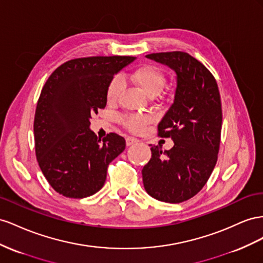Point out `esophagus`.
I'll return each instance as SVG.
<instances>
[{
  "label": "esophagus",
  "mask_w": 263,
  "mask_h": 263,
  "mask_svg": "<svg viewBox=\"0 0 263 263\" xmlns=\"http://www.w3.org/2000/svg\"><path fill=\"white\" fill-rule=\"evenodd\" d=\"M137 142H138V140H137L136 138H132V137H127V138L125 139V143H126L127 146L133 145L134 143H137Z\"/></svg>",
  "instance_id": "obj_1"
}]
</instances>
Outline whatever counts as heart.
Masks as SVG:
<instances>
[{"mask_svg":"<svg viewBox=\"0 0 263 263\" xmlns=\"http://www.w3.org/2000/svg\"><path fill=\"white\" fill-rule=\"evenodd\" d=\"M129 78L134 85H137L142 91L148 96H154L160 91L164 85L165 77L164 73L160 68L153 65H144L140 66L138 68L133 69L129 74ZM123 87L121 78L116 77L111 80L107 89V101L109 103H114L121 92ZM152 121V117L148 115H130L123 118V125L127 130L140 133L143 131L145 125Z\"/></svg>","mask_w":263,"mask_h":263,"instance_id":"obj_1","label":"heart"}]
</instances>
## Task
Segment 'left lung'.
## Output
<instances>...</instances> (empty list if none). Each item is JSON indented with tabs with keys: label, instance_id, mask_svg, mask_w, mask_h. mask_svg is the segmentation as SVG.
<instances>
[{
	"label": "left lung",
	"instance_id": "8db88e82",
	"mask_svg": "<svg viewBox=\"0 0 263 263\" xmlns=\"http://www.w3.org/2000/svg\"><path fill=\"white\" fill-rule=\"evenodd\" d=\"M146 57L176 72L174 101L157 125V136L171 138L174 146L165 152L152 146L142 177L148 195L177 204L205 186L218 159L220 93L213 73L187 52H154Z\"/></svg>",
	"mask_w": 263,
	"mask_h": 263
}]
</instances>
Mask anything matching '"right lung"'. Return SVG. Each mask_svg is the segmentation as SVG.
I'll return each mask as SVG.
<instances>
[{
    "label": "right lung",
    "instance_id": "obj_1",
    "mask_svg": "<svg viewBox=\"0 0 263 263\" xmlns=\"http://www.w3.org/2000/svg\"><path fill=\"white\" fill-rule=\"evenodd\" d=\"M132 56L71 59L52 72L42 89L34 119L35 153L49 185L69 198L99 192L109 164L125 140L109 133L102 140L89 129L90 118L107 104V89Z\"/></svg>",
    "mask_w": 263,
    "mask_h": 263
}]
</instances>
